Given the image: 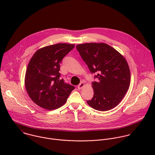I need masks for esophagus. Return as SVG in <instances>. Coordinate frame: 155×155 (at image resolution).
I'll use <instances>...</instances> for the list:
<instances>
[{
  "mask_svg": "<svg viewBox=\"0 0 155 155\" xmlns=\"http://www.w3.org/2000/svg\"><path fill=\"white\" fill-rule=\"evenodd\" d=\"M84 85H85V84H84V83H83V82H81V83H80V84L78 86V87H78V90H81L82 88L84 86Z\"/></svg>",
  "mask_w": 155,
  "mask_h": 155,
  "instance_id": "1",
  "label": "esophagus"
}]
</instances>
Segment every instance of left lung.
<instances>
[{"mask_svg":"<svg viewBox=\"0 0 155 155\" xmlns=\"http://www.w3.org/2000/svg\"><path fill=\"white\" fill-rule=\"evenodd\" d=\"M97 81L92 83L93 97L87 101L95 110L107 111L115 107L129 89L130 74L125 58L104 43H86L76 47Z\"/></svg>","mask_w":155,"mask_h":155,"instance_id":"8db88e82","label":"left lung"}]
</instances>
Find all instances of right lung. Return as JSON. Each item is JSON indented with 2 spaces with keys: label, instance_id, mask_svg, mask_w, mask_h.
Segmentation results:
<instances>
[{
  "label": "right lung",
  "instance_id": "obj_1",
  "mask_svg": "<svg viewBox=\"0 0 155 155\" xmlns=\"http://www.w3.org/2000/svg\"><path fill=\"white\" fill-rule=\"evenodd\" d=\"M75 47L58 43L37 50L31 59L25 75V87L30 98L47 110L63 105L71 92L72 85L61 78L60 63Z\"/></svg>",
  "mask_w": 155,
  "mask_h": 155
}]
</instances>
